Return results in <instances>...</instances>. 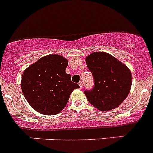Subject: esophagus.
<instances>
[{
	"label": "esophagus",
	"instance_id": "obj_1",
	"mask_svg": "<svg viewBox=\"0 0 153 153\" xmlns=\"http://www.w3.org/2000/svg\"><path fill=\"white\" fill-rule=\"evenodd\" d=\"M79 88H80V89L83 88V83H82V82H79Z\"/></svg>",
	"mask_w": 153,
	"mask_h": 153
}]
</instances>
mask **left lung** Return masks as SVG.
<instances>
[{"label": "left lung", "mask_w": 153, "mask_h": 153, "mask_svg": "<svg viewBox=\"0 0 153 153\" xmlns=\"http://www.w3.org/2000/svg\"><path fill=\"white\" fill-rule=\"evenodd\" d=\"M86 63L94 78V86L84 93L90 104L100 111H109L122 103L130 91L129 69L117 58L105 52H93Z\"/></svg>", "instance_id": "left-lung-1"}]
</instances>
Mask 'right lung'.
Instances as JSON below:
<instances>
[{
    "label": "right lung",
    "mask_w": 153,
    "mask_h": 153,
    "mask_svg": "<svg viewBox=\"0 0 153 153\" xmlns=\"http://www.w3.org/2000/svg\"><path fill=\"white\" fill-rule=\"evenodd\" d=\"M68 60L58 54L39 59L24 70L21 90L28 103L47 116L58 114L66 106L73 90L79 88L66 73Z\"/></svg>",
    "instance_id": "right-lung-1"
}]
</instances>
